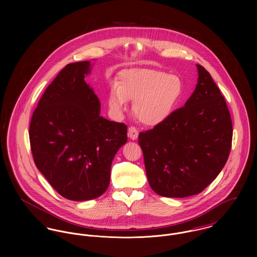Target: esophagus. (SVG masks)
<instances>
[{
  "label": "esophagus",
  "mask_w": 257,
  "mask_h": 257,
  "mask_svg": "<svg viewBox=\"0 0 257 257\" xmlns=\"http://www.w3.org/2000/svg\"><path fill=\"white\" fill-rule=\"evenodd\" d=\"M127 134H128V138L133 141L137 140L139 137V131L135 126H130Z\"/></svg>",
  "instance_id": "obj_1"
}]
</instances>
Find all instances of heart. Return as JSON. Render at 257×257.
I'll use <instances>...</instances> for the list:
<instances>
[{
	"label": "heart",
	"instance_id": "heart-1",
	"mask_svg": "<svg viewBox=\"0 0 257 257\" xmlns=\"http://www.w3.org/2000/svg\"><path fill=\"white\" fill-rule=\"evenodd\" d=\"M182 93L183 83L176 75L133 68L119 73L117 83L110 89L108 103L114 113L121 114L132 101L135 116L146 125H156L170 116Z\"/></svg>",
	"mask_w": 257,
	"mask_h": 257
}]
</instances>
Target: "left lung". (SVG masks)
I'll return each instance as SVG.
<instances>
[{
	"instance_id": "8db88e82",
	"label": "left lung",
	"mask_w": 257,
	"mask_h": 257,
	"mask_svg": "<svg viewBox=\"0 0 257 257\" xmlns=\"http://www.w3.org/2000/svg\"><path fill=\"white\" fill-rule=\"evenodd\" d=\"M198 84L185 106L139 135L147 180L160 196L201 193L223 168L231 148L232 122L212 76L197 64Z\"/></svg>"
}]
</instances>
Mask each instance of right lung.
<instances>
[{
  "label": "right lung",
  "mask_w": 257,
  "mask_h": 257,
  "mask_svg": "<svg viewBox=\"0 0 257 257\" xmlns=\"http://www.w3.org/2000/svg\"><path fill=\"white\" fill-rule=\"evenodd\" d=\"M90 61L67 64L42 94L30 124L38 170L72 201L100 197L110 184L111 161L127 141V126L100 115V101L85 82Z\"/></svg>",
  "instance_id": "right-lung-1"
}]
</instances>
